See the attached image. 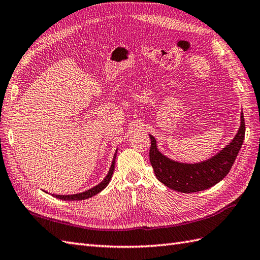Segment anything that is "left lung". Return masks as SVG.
Here are the masks:
<instances>
[{"label": "left lung", "instance_id": "1", "mask_svg": "<svg viewBox=\"0 0 260 260\" xmlns=\"http://www.w3.org/2000/svg\"><path fill=\"white\" fill-rule=\"evenodd\" d=\"M245 119L241 113L240 127L231 144L208 160L198 164H184L167 158L150 137L149 160L156 177L160 183L179 192L202 191L219 183L231 171L245 138Z\"/></svg>", "mask_w": 260, "mask_h": 260}]
</instances>
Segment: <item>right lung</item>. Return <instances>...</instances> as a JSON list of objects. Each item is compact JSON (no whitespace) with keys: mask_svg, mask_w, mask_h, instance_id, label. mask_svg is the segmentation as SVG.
I'll list each match as a JSON object with an SVG mask.
<instances>
[{"mask_svg":"<svg viewBox=\"0 0 260 260\" xmlns=\"http://www.w3.org/2000/svg\"><path fill=\"white\" fill-rule=\"evenodd\" d=\"M117 152V150H116ZM115 158H116V153L114 154V157H113V161H112V165L110 168V172L106 175V177L104 178L102 183H100L99 185H96L93 188H90L86 191H83L80 192V194H74V195H54V197H56L58 199H63V201H83V199H87L89 197H92L96 194H99L100 191H102L103 189L105 188V187L108 185V183L111 182V178H112V175L114 172V168H115Z\"/></svg>","mask_w":260,"mask_h":260,"instance_id":"1","label":"right lung"}]
</instances>
